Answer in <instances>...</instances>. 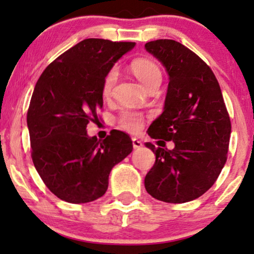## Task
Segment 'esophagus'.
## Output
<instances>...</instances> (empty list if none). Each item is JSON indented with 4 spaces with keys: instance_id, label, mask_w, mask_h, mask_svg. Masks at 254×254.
Wrapping results in <instances>:
<instances>
[{
    "instance_id": "obj_1",
    "label": "esophagus",
    "mask_w": 254,
    "mask_h": 254,
    "mask_svg": "<svg viewBox=\"0 0 254 254\" xmlns=\"http://www.w3.org/2000/svg\"><path fill=\"white\" fill-rule=\"evenodd\" d=\"M132 145H133L134 148H140L142 146V142L137 138H132Z\"/></svg>"
}]
</instances>
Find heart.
<instances>
[{
  "label": "heart",
  "instance_id": "heart-1",
  "mask_svg": "<svg viewBox=\"0 0 254 254\" xmlns=\"http://www.w3.org/2000/svg\"><path fill=\"white\" fill-rule=\"evenodd\" d=\"M130 67L134 76L147 88L151 87L156 81H161L162 79L161 70H160V67L153 61L146 59H137L132 61ZM116 79L117 71L115 67H113V69H110L106 73V76L102 80L101 92L103 96H108L112 93L114 85L116 83ZM117 122H119V126L124 128V130L135 133V132H139L144 127L145 117L142 114L135 112V110L123 109L120 113L119 117H117Z\"/></svg>",
  "mask_w": 254,
  "mask_h": 254
}]
</instances>
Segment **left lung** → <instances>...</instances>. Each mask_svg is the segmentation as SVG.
<instances>
[{"mask_svg":"<svg viewBox=\"0 0 254 254\" xmlns=\"http://www.w3.org/2000/svg\"><path fill=\"white\" fill-rule=\"evenodd\" d=\"M145 48L169 74L164 110L148 134L175 142L174 149L146 142L155 154L146 191L164 202L191 201L213 187L227 161L229 114L215 74L195 53L169 39L149 41Z\"/></svg>","mask_w":254,"mask_h":254,"instance_id":"obj_1","label":"left lung"}]
</instances>
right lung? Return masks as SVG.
<instances>
[{"mask_svg":"<svg viewBox=\"0 0 254 254\" xmlns=\"http://www.w3.org/2000/svg\"><path fill=\"white\" fill-rule=\"evenodd\" d=\"M134 42L85 39L49 64L27 110L31 156L51 192L71 203L90 202L108 189L110 170L132 152L126 132L90 138L87 124L102 109V80Z\"/></svg>","mask_w":254,"mask_h":254,"instance_id":"1","label":"right lung"}]
</instances>
